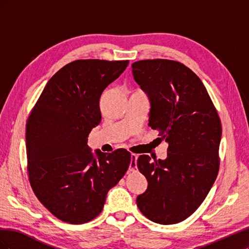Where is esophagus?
<instances>
[{
    "label": "esophagus",
    "instance_id": "1",
    "mask_svg": "<svg viewBox=\"0 0 249 249\" xmlns=\"http://www.w3.org/2000/svg\"><path fill=\"white\" fill-rule=\"evenodd\" d=\"M136 163H137V155L132 154L131 155V163H130V167H129L130 172H134L135 170H137Z\"/></svg>",
    "mask_w": 249,
    "mask_h": 249
}]
</instances>
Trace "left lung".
Here are the masks:
<instances>
[{
  "label": "left lung",
  "instance_id": "left-lung-1",
  "mask_svg": "<svg viewBox=\"0 0 249 249\" xmlns=\"http://www.w3.org/2000/svg\"><path fill=\"white\" fill-rule=\"evenodd\" d=\"M132 69L150 103L148 125L168 143L165 160L138 158L148 186L137 206L149 220L175 224L196 211L215 182L221 122L202 82L183 63L141 60Z\"/></svg>",
  "mask_w": 249,
  "mask_h": 249
}]
</instances>
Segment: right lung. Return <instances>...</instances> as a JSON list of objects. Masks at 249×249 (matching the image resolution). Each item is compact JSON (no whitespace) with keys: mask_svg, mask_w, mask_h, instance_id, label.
Instances as JSON below:
<instances>
[{"mask_svg":"<svg viewBox=\"0 0 249 249\" xmlns=\"http://www.w3.org/2000/svg\"><path fill=\"white\" fill-rule=\"evenodd\" d=\"M129 60H76L53 76L26 124L29 180L42 205L58 219L85 223L99 215L107 193L122 178L131 154L95 150L87 137L101 123L100 97Z\"/></svg>","mask_w":249,"mask_h":249,"instance_id":"1","label":"right lung"}]
</instances>
